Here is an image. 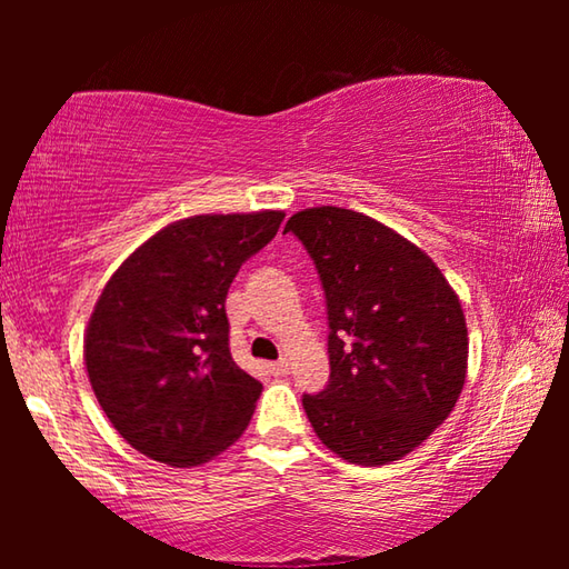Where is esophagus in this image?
I'll return each instance as SVG.
<instances>
[{"label":"esophagus","mask_w":569,"mask_h":569,"mask_svg":"<svg viewBox=\"0 0 569 569\" xmlns=\"http://www.w3.org/2000/svg\"><path fill=\"white\" fill-rule=\"evenodd\" d=\"M271 373H273V377H286V373H288V361H273L271 363Z\"/></svg>","instance_id":"34e87169"}]
</instances>
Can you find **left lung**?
<instances>
[{"label": "left lung", "mask_w": 569, "mask_h": 569, "mask_svg": "<svg viewBox=\"0 0 569 569\" xmlns=\"http://www.w3.org/2000/svg\"><path fill=\"white\" fill-rule=\"evenodd\" d=\"M329 308V387L303 393L326 447L361 467L407 457L445 421L467 379V321L437 263L397 230L321 206L288 218Z\"/></svg>", "instance_id": "1"}]
</instances>
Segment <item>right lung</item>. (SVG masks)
Segmentation results:
<instances>
[{
  "label": "right lung",
  "instance_id": "right-lung-1",
  "mask_svg": "<svg viewBox=\"0 0 569 569\" xmlns=\"http://www.w3.org/2000/svg\"><path fill=\"white\" fill-rule=\"evenodd\" d=\"M283 218L258 210L176 220L104 283L84 366L102 411L140 455L198 467L246 431L263 387L230 356L226 296Z\"/></svg>",
  "mask_w": 569,
  "mask_h": 569
}]
</instances>
